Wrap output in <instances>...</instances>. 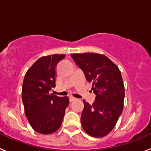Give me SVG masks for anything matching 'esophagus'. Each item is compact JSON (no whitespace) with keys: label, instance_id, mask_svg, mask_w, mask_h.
Listing matches in <instances>:
<instances>
[{"label":"esophagus","instance_id":"34e87169","mask_svg":"<svg viewBox=\"0 0 151 151\" xmlns=\"http://www.w3.org/2000/svg\"><path fill=\"white\" fill-rule=\"evenodd\" d=\"M75 100H76V98H75V97H70V101L71 102H73V101H75Z\"/></svg>","mask_w":151,"mask_h":151}]
</instances>
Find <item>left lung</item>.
<instances>
[{
  "mask_svg": "<svg viewBox=\"0 0 151 151\" xmlns=\"http://www.w3.org/2000/svg\"><path fill=\"white\" fill-rule=\"evenodd\" d=\"M72 58L92 82L95 101H83L81 121L83 129L94 137L106 136L113 130L122 113L125 95L122 73L116 64L103 54H73Z\"/></svg>",
  "mask_w": 151,
  "mask_h": 151,
  "instance_id": "obj_1",
  "label": "left lung"
}]
</instances>
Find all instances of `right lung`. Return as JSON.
Returning a JSON list of instances; mask_svg holds the SVG:
<instances>
[{"instance_id":"add662e5","label":"right lung","mask_w":151,"mask_h":151,"mask_svg":"<svg viewBox=\"0 0 151 151\" xmlns=\"http://www.w3.org/2000/svg\"><path fill=\"white\" fill-rule=\"evenodd\" d=\"M65 54H52L38 59L26 73L22 91L25 116L35 132L43 134L55 132L60 129L68 97L49 94L55 87L56 67Z\"/></svg>"}]
</instances>
